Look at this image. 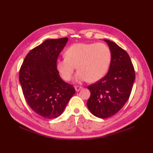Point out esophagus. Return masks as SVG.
<instances>
[{"label":"esophagus","instance_id":"esophagus-1","mask_svg":"<svg viewBox=\"0 0 153 153\" xmlns=\"http://www.w3.org/2000/svg\"><path fill=\"white\" fill-rule=\"evenodd\" d=\"M82 89V86H79V85H76L75 86V89H76V91H79L80 89Z\"/></svg>","mask_w":153,"mask_h":153}]
</instances>
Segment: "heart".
<instances>
[{
    "mask_svg": "<svg viewBox=\"0 0 153 153\" xmlns=\"http://www.w3.org/2000/svg\"><path fill=\"white\" fill-rule=\"evenodd\" d=\"M65 58L58 60L56 69L64 81L72 77L74 70L77 82L88 80L95 82L104 77L111 60V52L104 43H76L68 47L64 53Z\"/></svg>",
    "mask_w": 153,
    "mask_h": 153,
    "instance_id": "1",
    "label": "heart"
}]
</instances>
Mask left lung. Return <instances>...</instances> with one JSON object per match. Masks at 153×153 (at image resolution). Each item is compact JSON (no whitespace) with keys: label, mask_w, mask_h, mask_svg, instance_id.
I'll list each match as a JSON object with an SVG mask.
<instances>
[{"label":"left lung","mask_w":153,"mask_h":153,"mask_svg":"<svg viewBox=\"0 0 153 153\" xmlns=\"http://www.w3.org/2000/svg\"><path fill=\"white\" fill-rule=\"evenodd\" d=\"M111 52L108 73L87 87L91 96L87 106L94 116L106 118L116 114L129 98L135 78L134 65L128 54L114 42L104 39Z\"/></svg>","instance_id":"obj_1"}]
</instances>
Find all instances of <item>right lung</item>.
I'll use <instances>...</instances> for the list:
<instances>
[{"instance_id":"right-lung-1","label":"right lung","mask_w":153,"mask_h":153,"mask_svg":"<svg viewBox=\"0 0 153 153\" xmlns=\"http://www.w3.org/2000/svg\"><path fill=\"white\" fill-rule=\"evenodd\" d=\"M68 39H48L29 52L22 64L19 80L27 105L47 119L61 115L76 91L61 79L56 62Z\"/></svg>"}]
</instances>
